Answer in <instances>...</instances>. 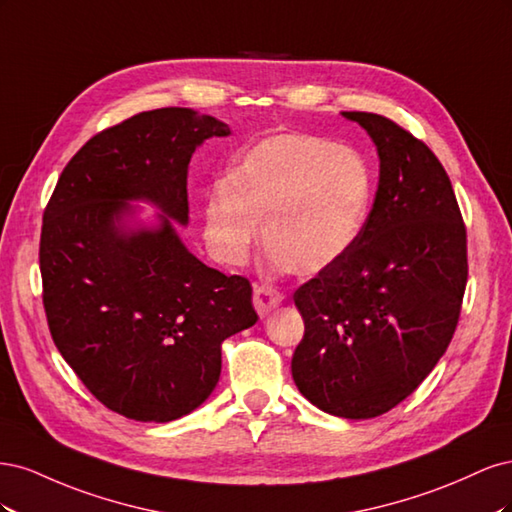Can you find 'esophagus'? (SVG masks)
Returning <instances> with one entry per match:
<instances>
[{
    "instance_id": "obj_1",
    "label": "esophagus",
    "mask_w": 512,
    "mask_h": 512,
    "mask_svg": "<svg viewBox=\"0 0 512 512\" xmlns=\"http://www.w3.org/2000/svg\"><path fill=\"white\" fill-rule=\"evenodd\" d=\"M282 301H284V294L273 286L260 284V286L254 288V307H256V312H258L260 318L269 316Z\"/></svg>"
}]
</instances>
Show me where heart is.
<instances>
[{"instance_id": "heart-1", "label": "heart", "mask_w": 512, "mask_h": 512, "mask_svg": "<svg viewBox=\"0 0 512 512\" xmlns=\"http://www.w3.org/2000/svg\"><path fill=\"white\" fill-rule=\"evenodd\" d=\"M371 200V170L359 151L314 134H275L232 166L224 196L205 211V235L220 260L239 265L262 226L265 250L294 275H316L359 237Z\"/></svg>"}]
</instances>
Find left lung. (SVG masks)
I'll list each match as a JSON object with an SVG mask.
<instances>
[{
    "mask_svg": "<svg viewBox=\"0 0 512 512\" xmlns=\"http://www.w3.org/2000/svg\"><path fill=\"white\" fill-rule=\"evenodd\" d=\"M367 130L380 179L350 250L294 292L305 335L292 378L322 412L374 418L401 404L442 359L468 282V239L433 151L376 113H342Z\"/></svg>",
    "mask_w": 512,
    "mask_h": 512,
    "instance_id": "obj_1",
    "label": "left lung"
}]
</instances>
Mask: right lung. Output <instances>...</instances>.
<instances>
[{
  "label": "right lung",
  "instance_id": "obj_1",
  "mask_svg": "<svg viewBox=\"0 0 512 512\" xmlns=\"http://www.w3.org/2000/svg\"><path fill=\"white\" fill-rule=\"evenodd\" d=\"M226 123L156 108L98 132L74 153L44 209L42 303L57 350L100 404L143 423L190 414L222 371V342L258 320L250 280L188 252V164ZM128 199L164 213L130 229Z\"/></svg>",
  "mask_w": 512,
  "mask_h": 512
}]
</instances>
